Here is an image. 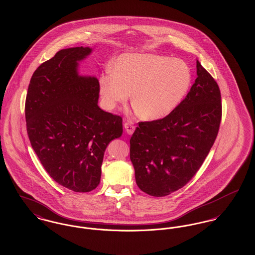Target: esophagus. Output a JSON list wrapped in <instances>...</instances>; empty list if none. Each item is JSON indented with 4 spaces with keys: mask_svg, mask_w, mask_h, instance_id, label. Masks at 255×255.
<instances>
[{
    "mask_svg": "<svg viewBox=\"0 0 255 255\" xmlns=\"http://www.w3.org/2000/svg\"><path fill=\"white\" fill-rule=\"evenodd\" d=\"M124 127H125V129H126L127 133H133L134 130H135V126H133L131 123H125Z\"/></svg>",
    "mask_w": 255,
    "mask_h": 255,
    "instance_id": "34e87169",
    "label": "esophagus"
}]
</instances>
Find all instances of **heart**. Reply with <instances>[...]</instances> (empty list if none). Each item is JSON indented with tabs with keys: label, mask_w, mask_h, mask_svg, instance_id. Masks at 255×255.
Returning a JSON list of instances; mask_svg holds the SVG:
<instances>
[{
	"label": "heart",
	"mask_w": 255,
	"mask_h": 255,
	"mask_svg": "<svg viewBox=\"0 0 255 255\" xmlns=\"http://www.w3.org/2000/svg\"><path fill=\"white\" fill-rule=\"evenodd\" d=\"M191 70L181 59L154 54H122L113 69L99 78L100 93L108 109L125 105L132 93L135 113L144 120L170 114L189 90Z\"/></svg>",
	"instance_id": "b5f03b06"
}]
</instances>
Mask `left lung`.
Segmentation results:
<instances>
[{"instance_id":"1","label":"left lung","mask_w":255,"mask_h":255,"mask_svg":"<svg viewBox=\"0 0 255 255\" xmlns=\"http://www.w3.org/2000/svg\"><path fill=\"white\" fill-rule=\"evenodd\" d=\"M197 74L186 98L170 114L139 122L130 138L135 180L149 196H168L185 186L217 138L222 120L221 91L199 61Z\"/></svg>"}]
</instances>
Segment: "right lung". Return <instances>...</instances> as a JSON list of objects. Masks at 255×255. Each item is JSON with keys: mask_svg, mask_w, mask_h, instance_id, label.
I'll use <instances>...</instances> for the list:
<instances>
[{"mask_svg": "<svg viewBox=\"0 0 255 255\" xmlns=\"http://www.w3.org/2000/svg\"><path fill=\"white\" fill-rule=\"evenodd\" d=\"M90 48L64 49L37 68L25 104L31 147L49 175L74 192L100 183L104 153L123 133L121 116L98 107L99 81L80 77L78 61Z\"/></svg>", "mask_w": 255, "mask_h": 255, "instance_id": "right-lung-1", "label": "right lung"}]
</instances>
